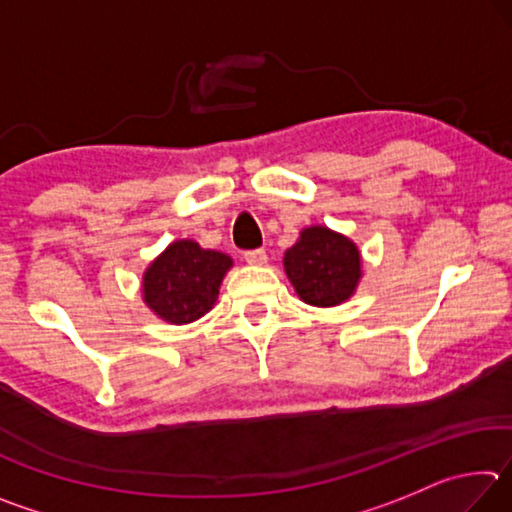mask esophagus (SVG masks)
Segmentation results:
<instances>
[{
	"label": "esophagus",
	"instance_id": "1",
	"mask_svg": "<svg viewBox=\"0 0 512 512\" xmlns=\"http://www.w3.org/2000/svg\"><path fill=\"white\" fill-rule=\"evenodd\" d=\"M244 259L250 264V266H264L268 262V257L262 248L257 250H248V253H244Z\"/></svg>",
	"mask_w": 512,
	"mask_h": 512
}]
</instances>
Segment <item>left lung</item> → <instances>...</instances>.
<instances>
[{"label": "left lung", "mask_w": 512, "mask_h": 512, "mask_svg": "<svg viewBox=\"0 0 512 512\" xmlns=\"http://www.w3.org/2000/svg\"><path fill=\"white\" fill-rule=\"evenodd\" d=\"M284 271L302 302L336 307L357 291L361 253L348 237L323 225H311L284 253Z\"/></svg>", "instance_id": "8db88e82"}]
</instances>
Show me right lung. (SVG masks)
Here are the masks:
<instances>
[{"mask_svg": "<svg viewBox=\"0 0 512 512\" xmlns=\"http://www.w3.org/2000/svg\"><path fill=\"white\" fill-rule=\"evenodd\" d=\"M232 259L205 250L192 239H178L149 264L142 277L144 302L171 325L194 323L214 307Z\"/></svg>", "mask_w": 512, "mask_h": 512, "instance_id": "add662e5", "label": "right lung"}]
</instances>
